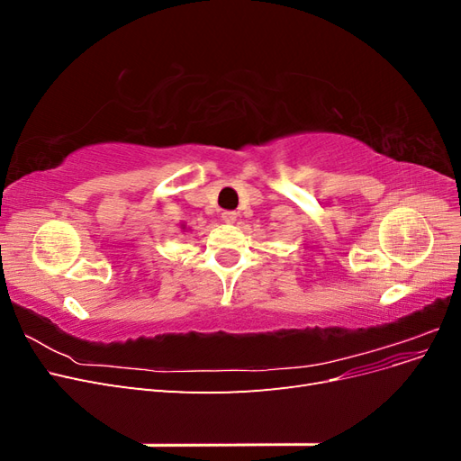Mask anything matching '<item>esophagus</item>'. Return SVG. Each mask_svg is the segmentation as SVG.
I'll return each mask as SVG.
<instances>
[{
	"mask_svg": "<svg viewBox=\"0 0 461 461\" xmlns=\"http://www.w3.org/2000/svg\"><path fill=\"white\" fill-rule=\"evenodd\" d=\"M236 217H239V213H234V212H222L221 213V219L227 222V225H232V222H236Z\"/></svg>",
	"mask_w": 461,
	"mask_h": 461,
	"instance_id": "esophagus-1",
	"label": "esophagus"
}]
</instances>
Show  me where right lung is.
<instances>
[{"instance_id":"add662e5","label":"right lung","mask_w":461,"mask_h":461,"mask_svg":"<svg viewBox=\"0 0 461 461\" xmlns=\"http://www.w3.org/2000/svg\"><path fill=\"white\" fill-rule=\"evenodd\" d=\"M180 229H183V232H186V225H180Z\"/></svg>"}]
</instances>
